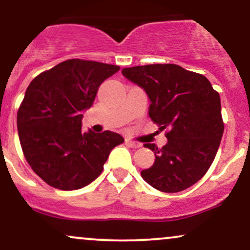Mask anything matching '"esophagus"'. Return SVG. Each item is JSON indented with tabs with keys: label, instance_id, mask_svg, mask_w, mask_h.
I'll use <instances>...</instances> for the list:
<instances>
[{
	"label": "esophagus",
	"instance_id": "1",
	"mask_svg": "<svg viewBox=\"0 0 250 250\" xmlns=\"http://www.w3.org/2000/svg\"><path fill=\"white\" fill-rule=\"evenodd\" d=\"M125 142H127L128 145L130 146L131 148H135V149H136V148H140V147H141V146H142L141 143H139V142H135V141H131V140H127V141H125Z\"/></svg>",
	"mask_w": 250,
	"mask_h": 250
}]
</instances>
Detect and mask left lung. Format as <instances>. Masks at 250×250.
<instances>
[{"mask_svg": "<svg viewBox=\"0 0 250 250\" xmlns=\"http://www.w3.org/2000/svg\"><path fill=\"white\" fill-rule=\"evenodd\" d=\"M122 75L147 94L149 117L168 128L161 149L151 143L155 162L141 171L157 190L177 193L196 183L213 163L223 135L220 95L207 77L177 64L125 68Z\"/></svg>", "mask_w": 250, "mask_h": 250, "instance_id": "8db88e82", "label": "left lung"}]
</instances>
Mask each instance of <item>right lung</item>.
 <instances>
[{"instance_id": "1", "label": "right lung", "mask_w": 250, "mask_h": 250, "mask_svg": "<svg viewBox=\"0 0 250 250\" xmlns=\"http://www.w3.org/2000/svg\"><path fill=\"white\" fill-rule=\"evenodd\" d=\"M120 67L73 59L36 76L17 111L22 150L31 169L51 187L81 189L102 173L111 149L125 139L105 130L82 133L83 113L104 80Z\"/></svg>"}]
</instances>
